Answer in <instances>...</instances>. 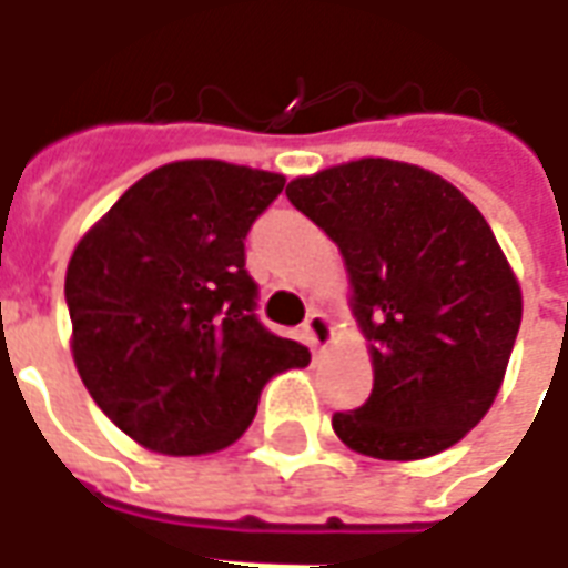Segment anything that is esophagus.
I'll return each mask as SVG.
<instances>
[{"label": "esophagus", "instance_id": "obj_1", "mask_svg": "<svg viewBox=\"0 0 568 568\" xmlns=\"http://www.w3.org/2000/svg\"><path fill=\"white\" fill-rule=\"evenodd\" d=\"M304 334L313 349H322L334 341V322L325 316V313H313L307 322H304Z\"/></svg>", "mask_w": 568, "mask_h": 568}]
</instances>
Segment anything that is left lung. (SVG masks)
Listing matches in <instances>:
<instances>
[{
  "label": "left lung",
  "mask_w": 568,
  "mask_h": 568,
  "mask_svg": "<svg viewBox=\"0 0 568 568\" xmlns=\"http://www.w3.org/2000/svg\"><path fill=\"white\" fill-rule=\"evenodd\" d=\"M344 255L349 310L374 389L334 435L414 463L484 419L505 381L524 295L499 240L463 191L417 163L358 158L285 187Z\"/></svg>",
  "instance_id": "8db88e82"
}]
</instances>
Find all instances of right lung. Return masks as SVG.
Wrapping results in <instances>:
<instances>
[{
    "label": "right lung",
    "mask_w": 568,
    "mask_h": 568,
    "mask_svg": "<svg viewBox=\"0 0 568 568\" xmlns=\"http://www.w3.org/2000/svg\"><path fill=\"white\" fill-rule=\"evenodd\" d=\"M285 175L227 161L163 163L93 222L69 258L81 383L124 435L163 456L231 447L261 389L310 365L255 320L248 227Z\"/></svg>",
    "instance_id": "right-lung-1"
}]
</instances>
